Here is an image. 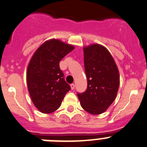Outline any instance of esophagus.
Returning <instances> with one entry per match:
<instances>
[{
    "label": "esophagus",
    "instance_id": "1",
    "mask_svg": "<svg viewBox=\"0 0 147 147\" xmlns=\"http://www.w3.org/2000/svg\"><path fill=\"white\" fill-rule=\"evenodd\" d=\"M70 86H71V89H74L75 88V84H71L70 85Z\"/></svg>",
    "mask_w": 147,
    "mask_h": 147
}]
</instances>
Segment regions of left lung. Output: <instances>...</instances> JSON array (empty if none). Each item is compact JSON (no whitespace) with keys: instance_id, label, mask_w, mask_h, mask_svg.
<instances>
[{"instance_id":"left-lung-1","label":"left lung","mask_w":147,"mask_h":147,"mask_svg":"<svg viewBox=\"0 0 147 147\" xmlns=\"http://www.w3.org/2000/svg\"><path fill=\"white\" fill-rule=\"evenodd\" d=\"M87 89L78 94L81 106L92 115L105 112L117 96L120 84L118 66L107 48L100 44L84 47Z\"/></svg>"}]
</instances>
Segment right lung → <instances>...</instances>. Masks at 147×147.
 I'll list each match as a JSON object with an SVG mask.
<instances>
[{
	"instance_id": "1",
	"label": "right lung",
	"mask_w": 147,
	"mask_h": 147,
	"mask_svg": "<svg viewBox=\"0 0 147 147\" xmlns=\"http://www.w3.org/2000/svg\"><path fill=\"white\" fill-rule=\"evenodd\" d=\"M74 46L57 39L47 40L36 50L28 64L26 82L34 105L41 113L58 110L71 89L63 79L60 61Z\"/></svg>"
}]
</instances>
